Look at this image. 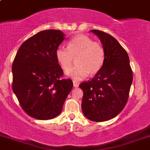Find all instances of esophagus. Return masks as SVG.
<instances>
[{"label": "esophagus", "mask_w": 150, "mask_h": 150, "mask_svg": "<svg viewBox=\"0 0 150 150\" xmlns=\"http://www.w3.org/2000/svg\"><path fill=\"white\" fill-rule=\"evenodd\" d=\"M73 86H74V87H78L79 84L77 83V82H75V81H74V82H73Z\"/></svg>", "instance_id": "1"}]
</instances>
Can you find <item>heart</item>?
Here are the masks:
<instances>
[{"mask_svg": "<svg viewBox=\"0 0 150 150\" xmlns=\"http://www.w3.org/2000/svg\"><path fill=\"white\" fill-rule=\"evenodd\" d=\"M56 58L60 66L67 71L73 64L77 65L68 72L67 75L73 80L80 81L99 73L104 64L106 52L102 44L94 42L85 34H77L70 39L67 49L60 46L56 51Z\"/></svg>", "mask_w": 150, "mask_h": 150, "instance_id": "obj_1", "label": "heart"}]
</instances>
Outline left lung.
<instances>
[{"mask_svg": "<svg viewBox=\"0 0 150 150\" xmlns=\"http://www.w3.org/2000/svg\"><path fill=\"white\" fill-rule=\"evenodd\" d=\"M100 39L106 52L104 64L91 80L83 82L82 110L92 121H106L121 112L128 101L132 71L126 51L106 32L91 30Z\"/></svg>", "mask_w": 150, "mask_h": 150, "instance_id": "1", "label": "left lung"}]
</instances>
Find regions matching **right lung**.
Masks as SVG:
<instances>
[{"mask_svg": "<svg viewBox=\"0 0 150 150\" xmlns=\"http://www.w3.org/2000/svg\"><path fill=\"white\" fill-rule=\"evenodd\" d=\"M64 36L56 30L38 32L20 46L13 61V92L22 109L36 119L58 116L73 88L70 79H61L63 71L56 58Z\"/></svg>", "mask_w": 150, "mask_h": 150, "instance_id": "right-lung-1", "label": "right lung"}]
</instances>
